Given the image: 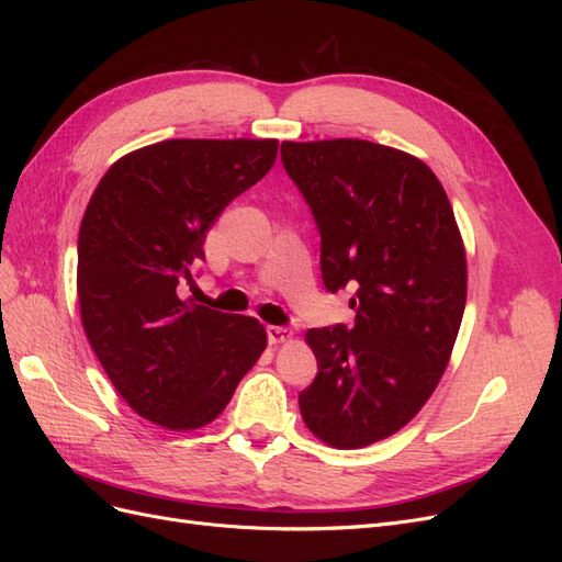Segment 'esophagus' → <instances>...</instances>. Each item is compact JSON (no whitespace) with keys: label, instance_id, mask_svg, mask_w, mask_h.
Wrapping results in <instances>:
<instances>
[{"label":"esophagus","instance_id":"obj_1","mask_svg":"<svg viewBox=\"0 0 562 562\" xmlns=\"http://www.w3.org/2000/svg\"><path fill=\"white\" fill-rule=\"evenodd\" d=\"M293 337V330H288L283 326H267V339L269 345H283Z\"/></svg>","mask_w":562,"mask_h":562}]
</instances>
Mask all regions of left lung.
I'll return each mask as SVG.
<instances>
[{"instance_id":"8db88e82","label":"left lung","mask_w":562,"mask_h":562,"mask_svg":"<svg viewBox=\"0 0 562 562\" xmlns=\"http://www.w3.org/2000/svg\"><path fill=\"white\" fill-rule=\"evenodd\" d=\"M285 173L321 234L330 293L353 326L312 328L318 375L300 394L310 431L339 450L396 434L448 368L467 304V252L431 168L370 140L283 143Z\"/></svg>"}]
</instances>
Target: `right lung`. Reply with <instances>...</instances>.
I'll use <instances>...</instances> for the list:
<instances>
[{
	"instance_id": "1",
	"label": "right lung",
	"mask_w": 562,
	"mask_h": 562,
	"mask_svg": "<svg viewBox=\"0 0 562 562\" xmlns=\"http://www.w3.org/2000/svg\"><path fill=\"white\" fill-rule=\"evenodd\" d=\"M279 140H164L110 166L77 241L81 326L135 413L206 427L267 347L262 323L180 297L217 215L277 161Z\"/></svg>"
}]
</instances>
